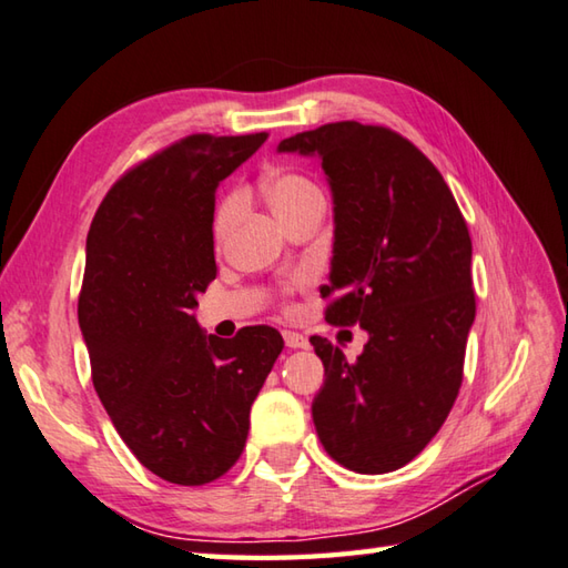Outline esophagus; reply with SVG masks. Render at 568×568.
I'll use <instances>...</instances> for the list:
<instances>
[{
    "label": "esophagus",
    "mask_w": 568,
    "mask_h": 568,
    "mask_svg": "<svg viewBox=\"0 0 568 568\" xmlns=\"http://www.w3.org/2000/svg\"><path fill=\"white\" fill-rule=\"evenodd\" d=\"M283 337H285V345L287 347H293V349H305L307 345V337L305 335H301V333H293V329H285L283 333Z\"/></svg>",
    "instance_id": "obj_1"
}]
</instances>
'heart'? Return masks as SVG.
Listing matches in <instances>:
<instances>
[{
  "mask_svg": "<svg viewBox=\"0 0 568 568\" xmlns=\"http://www.w3.org/2000/svg\"><path fill=\"white\" fill-rule=\"evenodd\" d=\"M263 191L273 213L283 223L291 219L293 213L301 211L305 203H311L313 199H317V195H323L317 185L311 179L301 176V173H275V176H271L263 183ZM241 203L243 199L239 191L229 193L219 203V211H215V219H213V235L219 243H223L225 235H229L235 215L241 211Z\"/></svg>",
  "mask_w": 568,
  "mask_h": 568,
  "instance_id": "1",
  "label": "heart"
}]
</instances>
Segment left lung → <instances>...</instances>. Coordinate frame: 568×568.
Instances as JSON below:
<instances>
[{"label": "left lung", "mask_w": 568, "mask_h": 568, "mask_svg": "<svg viewBox=\"0 0 568 568\" xmlns=\"http://www.w3.org/2000/svg\"><path fill=\"white\" fill-rule=\"evenodd\" d=\"M277 151L323 161L335 205L325 320L369 335L355 363L311 337L325 365L317 437L357 474L395 471L429 445L459 395L477 313L467 223L435 163L392 129L325 123Z\"/></svg>", "instance_id": "1"}]
</instances>
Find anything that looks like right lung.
<instances>
[{
	"label": "right lung",
	"mask_w": 568,
	"mask_h": 568,
	"mask_svg": "<svg viewBox=\"0 0 568 568\" xmlns=\"http://www.w3.org/2000/svg\"><path fill=\"white\" fill-rule=\"evenodd\" d=\"M267 133H193L111 185L87 235L79 327L113 427L156 477L201 487L248 439L251 407L283 337L253 325L205 335L191 311L215 277V189Z\"/></svg>",
	"instance_id": "add662e5"
}]
</instances>
